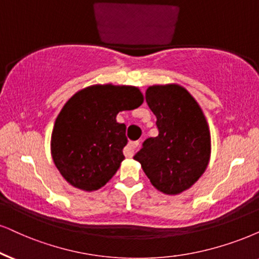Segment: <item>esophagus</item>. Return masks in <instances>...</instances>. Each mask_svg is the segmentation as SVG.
Instances as JSON below:
<instances>
[{
	"instance_id": "obj_1",
	"label": "esophagus",
	"mask_w": 259,
	"mask_h": 259,
	"mask_svg": "<svg viewBox=\"0 0 259 259\" xmlns=\"http://www.w3.org/2000/svg\"><path fill=\"white\" fill-rule=\"evenodd\" d=\"M139 145H140L139 141H133V142L127 143L125 149H124V155H125L126 158H133L134 154H135V152H136L137 147H139Z\"/></svg>"
}]
</instances>
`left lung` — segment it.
<instances>
[{
    "instance_id": "obj_1",
    "label": "left lung",
    "mask_w": 259,
    "mask_h": 259,
    "mask_svg": "<svg viewBox=\"0 0 259 259\" xmlns=\"http://www.w3.org/2000/svg\"><path fill=\"white\" fill-rule=\"evenodd\" d=\"M146 101L156 117L159 135L147 139L134 159L154 188L178 195L191 188L207 168L208 123L197 101L179 84L150 86Z\"/></svg>"
}]
</instances>
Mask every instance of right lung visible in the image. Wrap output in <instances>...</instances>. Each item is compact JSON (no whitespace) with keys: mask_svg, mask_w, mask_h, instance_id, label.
Instances as JSON below:
<instances>
[{"mask_svg":"<svg viewBox=\"0 0 259 259\" xmlns=\"http://www.w3.org/2000/svg\"><path fill=\"white\" fill-rule=\"evenodd\" d=\"M143 103L139 88L96 84L65 103L51 135V155L63 178L75 188L94 191L119 168L126 146L125 124L117 113Z\"/></svg>","mask_w":259,"mask_h":259,"instance_id":"add662e5","label":"right lung"}]
</instances>
